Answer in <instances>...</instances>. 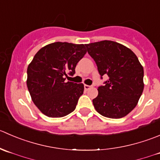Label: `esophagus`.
I'll list each match as a JSON object with an SVG mask.
<instances>
[{"mask_svg":"<svg viewBox=\"0 0 160 160\" xmlns=\"http://www.w3.org/2000/svg\"><path fill=\"white\" fill-rule=\"evenodd\" d=\"M92 86H90V85H84V88H85V90H88L90 88H91Z\"/></svg>","mask_w":160,"mask_h":160,"instance_id":"1","label":"esophagus"}]
</instances>
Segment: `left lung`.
<instances>
[{
    "label": "left lung",
    "instance_id": "1",
    "mask_svg": "<svg viewBox=\"0 0 160 160\" xmlns=\"http://www.w3.org/2000/svg\"><path fill=\"white\" fill-rule=\"evenodd\" d=\"M85 47L99 75L109 77L92 99L95 109L106 118H124L137 106L142 94L143 67L134 52L119 42L102 40Z\"/></svg>",
    "mask_w": 160,
    "mask_h": 160
}]
</instances>
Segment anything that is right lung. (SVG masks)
<instances>
[{"instance_id":"1","label":"right lung","mask_w":160,"mask_h":160,"mask_svg":"<svg viewBox=\"0 0 160 160\" xmlns=\"http://www.w3.org/2000/svg\"><path fill=\"white\" fill-rule=\"evenodd\" d=\"M86 53L85 45L56 42L42 47L27 68L26 84L32 100L49 118H62L74 111L84 85L66 82Z\"/></svg>"}]
</instances>
